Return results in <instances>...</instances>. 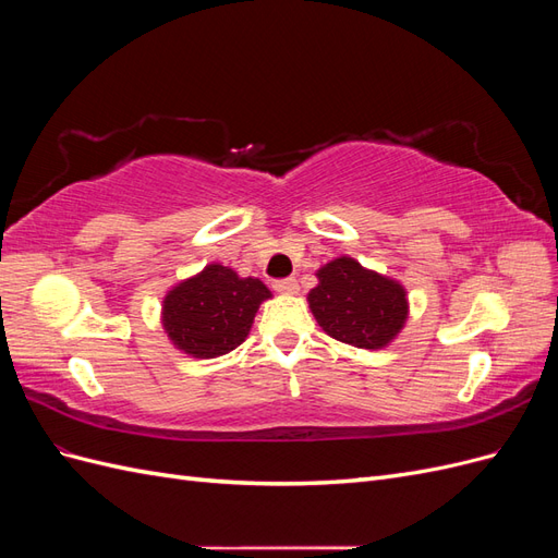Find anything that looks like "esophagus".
Segmentation results:
<instances>
[{"label":"esophagus","mask_w":558,"mask_h":558,"mask_svg":"<svg viewBox=\"0 0 558 558\" xmlns=\"http://www.w3.org/2000/svg\"><path fill=\"white\" fill-rule=\"evenodd\" d=\"M272 289L277 293H286V295H293L298 293V279L295 277H289V279H279L272 283Z\"/></svg>","instance_id":"1"}]
</instances>
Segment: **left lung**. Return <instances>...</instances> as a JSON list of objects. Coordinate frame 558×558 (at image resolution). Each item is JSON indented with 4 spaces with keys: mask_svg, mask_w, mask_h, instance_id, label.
Instances as JSON below:
<instances>
[{
    "mask_svg": "<svg viewBox=\"0 0 558 558\" xmlns=\"http://www.w3.org/2000/svg\"><path fill=\"white\" fill-rule=\"evenodd\" d=\"M310 307L330 337L361 349L388 344L408 318L402 286L353 258H337L318 269Z\"/></svg>",
    "mask_w": 558,
    "mask_h": 558,
    "instance_id": "8db88e82",
    "label": "left lung"
}]
</instances>
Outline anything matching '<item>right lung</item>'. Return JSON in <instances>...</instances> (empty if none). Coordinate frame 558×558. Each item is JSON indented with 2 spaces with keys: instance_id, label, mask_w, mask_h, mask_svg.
Masks as SVG:
<instances>
[{
  "instance_id": "obj_1",
  "label": "right lung",
  "mask_w": 558,
  "mask_h": 558,
  "mask_svg": "<svg viewBox=\"0 0 558 558\" xmlns=\"http://www.w3.org/2000/svg\"><path fill=\"white\" fill-rule=\"evenodd\" d=\"M260 279H242L223 265H209L165 298L162 326L170 340L195 359H216L244 342L260 302Z\"/></svg>"
}]
</instances>
